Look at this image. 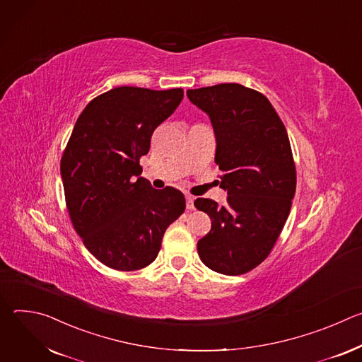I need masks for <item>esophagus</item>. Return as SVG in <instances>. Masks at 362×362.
Segmentation results:
<instances>
[{
	"mask_svg": "<svg viewBox=\"0 0 362 362\" xmlns=\"http://www.w3.org/2000/svg\"><path fill=\"white\" fill-rule=\"evenodd\" d=\"M193 200H194V197H193V196H190V194H187V196H186V208H187V211H193V209H194Z\"/></svg>",
	"mask_w": 362,
	"mask_h": 362,
	"instance_id": "obj_1",
	"label": "esophagus"
}]
</instances>
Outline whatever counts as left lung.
Masks as SVG:
<instances>
[{
  "label": "left lung",
  "mask_w": 362,
  "mask_h": 362,
  "mask_svg": "<svg viewBox=\"0 0 362 362\" xmlns=\"http://www.w3.org/2000/svg\"><path fill=\"white\" fill-rule=\"evenodd\" d=\"M194 106L211 117L215 162L226 203L199 197L211 232L197 242L202 262L223 275H242L262 264L289 216L296 169L286 129L271 101L236 83L187 90Z\"/></svg>",
  "instance_id": "1"
}]
</instances>
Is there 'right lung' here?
Here are the masks:
<instances>
[{
	"instance_id": "add662e5",
	"label": "right lung",
	"mask_w": 362,
	"mask_h": 362,
	"mask_svg": "<svg viewBox=\"0 0 362 362\" xmlns=\"http://www.w3.org/2000/svg\"><path fill=\"white\" fill-rule=\"evenodd\" d=\"M182 98L183 88H112L86 106L63 151L60 170L73 228L112 269L150 265L166 229L185 212L182 192L156 190L139 177L154 129Z\"/></svg>"
}]
</instances>
